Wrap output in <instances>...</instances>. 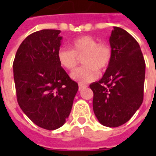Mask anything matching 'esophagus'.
Returning a JSON list of instances; mask_svg holds the SVG:
<instances>
[{"instance_id": "esophagus-1", "label": "esophagus", "mask_w": 156, "mask_h": 156, "mask_svg": "<svg viewBox=\"0 0 156 156\" xmlns=\"http://www.w3.org/2000/svg\"><path fill=\"white\" fill-rule=\"evenodd\" d=\"M78 87H79V90H83V89H84V88L87 87V86H86L85 84H82V83H79Z\"/></svg>"}]
</instances>
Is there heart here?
<instances>
[{"mask_svg": "<svg viewBox=\"0 0 156 156\" xmlns=\"http://www.w3.org/2000/svg\"><path fill=\"white\" fill-rule=\"evenodd\" d=\"M70 48L61 47L57 52V58L61 66L66 69H73L78 63V57H83V66L75 69L71 78L80 83L95 80L98 71H103L108 66L112 59V48L108 43H99L92 36L83 35L73 40Z\"/></svg>", "mask_w": 156, "mask_h": 156, "instance_id": "obj_1", "label": "heart"}]
</instances>
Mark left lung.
Segmentation results:
<instances>
[{
  "instance_id": "obj_1",
  "label": "left lung",
  "mask_w": 156,
  "mask_h": 156,
  "mask_svg": "<svg viewBox=\"0 0 156 156\" xmlns=\"http://www.w3.org/2000/svg\"><path fill=\"white\" fill-rule=\"evenodd\" d=\"M109 42L111 61L103 78L90 87L98 121L104 126L118 127L143 103L146 64L138 43L122 28L114 27Z\"/></svg>"
}]
</instances>
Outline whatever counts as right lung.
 Here are the masks:
<instances>
[{
	"label": "right lung",
	"mask_w": 156,
	"mask_h": 156,
	"mask_svg": "<svg viewBox=\"0 0 156 156\" xmlns=\"http://www.w3.org/2000/svg\"><path fill=\"white\" fill-rule=\"evenodd\" d=\"M61 30H41L23 40L13 61L17 100L28 118L54 130L70 113L78 83L69 78L57 58Z\"/></svg>",
	"instance_id": "add662e5"
}]
</instances>
